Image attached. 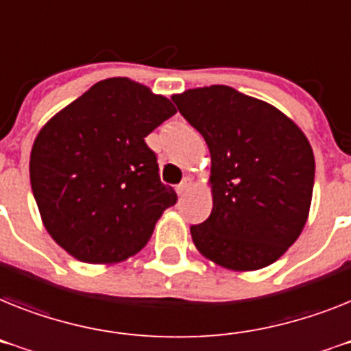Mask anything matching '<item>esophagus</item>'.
<instances>
[{
    "label": "esophagus",
    "mask_w": 351,
    "mask_h": 351,
    "mask_svg": "<svg viewBox=\"0 0 351 351\" xmlns=\"http://www.w3.org/2000/svg\"><path fill=\"white\" fill-rule=\"evenodd\" d=\"M191 185H193V178H191V176L184 178V182H182V184L176 187V193H178V196H184V194L191 189Z\"/></svg>",
    "instance_id": "1"
}]
</instances>
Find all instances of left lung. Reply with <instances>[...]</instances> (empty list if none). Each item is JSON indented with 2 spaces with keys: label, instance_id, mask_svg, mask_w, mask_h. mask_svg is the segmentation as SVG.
<instances>
[{
  "label": "left lung",
  "instance_id": "left-lung-1",
  "mask_svg": "<svg viewBox=\"0 0 351 351\" xmlns=\"http://www.w3.org/2000/svg\"><path fill=\"white\" fill-rule=\"evenodd\" d=\"M210 152L212 212L191 226L198 252L232 271L269 266L298 239L314 189V153L278 108L226 85L175 94Z\"/></svg>",
  "mask_w": 351,
  "mask_h": 351
}]
</instances>
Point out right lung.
Returning <instances> with one entry per match:
<instances>
[{"mask_svg":"<svg viewBox=\"0 0 351 351\" xmlns=\"http://www.w3.org/2000/svg\"><path fill=\"white\" fill-rule=\"evenodd\" d=\"M175 105L130 78H107L40 128L30 182L53 241L89 264L126 261L146 246L176 203L144 137Z\"/></svg>","mask_w":351,"mask_h":351,"instance_id":"right-lung-1","label":"right lung"}]
</instances>
